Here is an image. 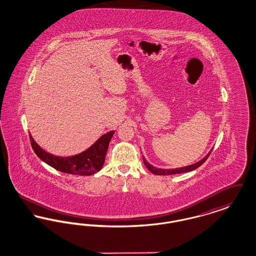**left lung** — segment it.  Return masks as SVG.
<instances>
[{"instance_id":"left-lung-1","label":"left lung","mask_w":256,"mask_h":256,"mask_svg":"<svg viewBox=\"0 0 256 256\" xmlns=\"http://www.w3.org/2000/svg\"><path fill=\"white\" fill-rule=\"evenodd\" d=\"M212 150L207 154L206 156V158L200 160L198 162H196L195 164H192V165H189V166H185V167H182V168H176V169H160V168H156V167H154L152 165H150L148 161H146L145 158H143L144 160V164L146 166V168L148 170H150L152 174H158V176H168V174H182V172H191V170H195L196 168H198L200 165H202L206 160L208 158V156H210Z\"/></svg>"}]
</instances>
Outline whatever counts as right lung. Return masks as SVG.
Segmentation results:
<instances>
[{"instance_id": "1", "label": "right lung", "mask_w": 256, "mask_h": 256, "mask_svg": "<svg viewBox=\"0 0 256 256\" xmlns=\"http://www.w3.org/2000/svg\"><path fill=\"white\" fill-rule=\"evenodd\" d=\"M115 130H111L102 135L92 146H89L84 152L67 158L58 156L47 152L37 145L32 134H30V139L37 156L56 170L72 174L91 176L102 168L110 140Z\"/></svg>"}]
</instances>
